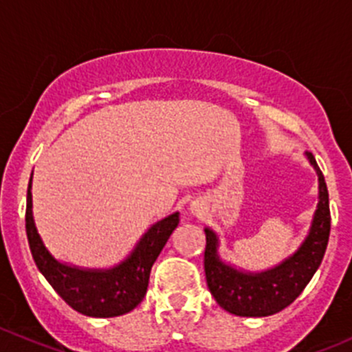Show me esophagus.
I'll list each match as a JSON object with an SVG mask.
<instances>
[{"label":"esophagus","mask_w":352,"mask_h":352,"mask_svg":"<svg viewBox=\"0 0 352 352\" xmlns=\"http://www.w3.org/2000/svg\"><path fill=\"white\" fill-rule=\"evenodd\" d=\"M192 212H195V213H198V212H199V210H198V208H196V206H192Z\"/></svg>","instance_id":"34e87169"}]
</instances>
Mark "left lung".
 <instances>
[{"instance_id": "8db88e82", "label": "left lung", "mask_w": 352, "mask_h": 352, "mask_svg": "<svg viewBox=\"0 0 352 352\" xmlns=\"http://www.w3.org/2000/svg\"><path fill=\"white\" fill-rule=\"evenodd\" d=\"M307 156L320 179V203L309 236L294 257L272 271L262 274H245L219 261L215 234L210 229H205L206 285L217 304L236 316L258 318L280 313L302 294L323 261L331 221L328 189L313 153H307Z\"/></svg>"}]
</instances>
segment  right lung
I'll use <instances>...</instances> for the list:
<instances>
[{"label":"right lung","instance_id":"obj_1","mask_svg":"<svg viewBox=\"0 0 352 352\" xmlns=\"http://www.w3.org/2000/svg\"><path fill=\"white\" fill-rule=\"evenodd\" d=\"M31 208L32 198L29 180L25 232L32 258L62 300L78 313L91 318L120 316L135 309L147 292L154 261L168 241L173 229L179 226V213H173L154 224L144 234L135 252L123 264L109 271H83L60 264L48 254L34 228Z\"/></svg>","mask_w":352,"mask_h":352}]
</instances>
